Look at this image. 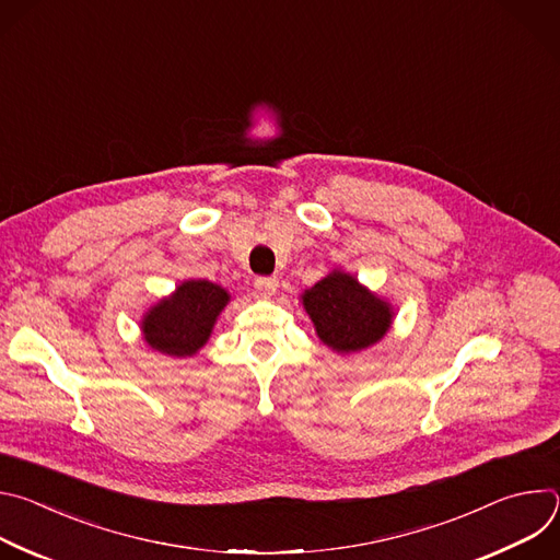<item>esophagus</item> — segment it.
Returning <instances> with one entry per match:
<instances>
[{
	"instance_id": "1",
	"label": "esophagus",
	"mask_w": 560,
	"mask_h": 560,
	"mask_svg": "<svg viewBox=\"0 0 560 560\" xmlns=\"http://www.w3.org/2000/svg\"><path fill=\"white\" fill-rule=\"evenodd\" d=\"M277 288H279V279L277 277H259V279H255V290L264 299H270L277 292Z\"/></svg>"
}]
</instances>
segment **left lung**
I'll list each match as a JSON object with an SVG mask.
<instances>
[{"label": "left lung", "mask_w": 560, "mask_h": 560, "mask_svg": "<svg viewBox=\"0 0 560 560\" xmlns=\"http://www.w3.org/2000/svg\"><path fill=\"white\" fill-rule=\"evenodd\" d=\"M301 299L318 339L339 354L374 346L392 326V305L341 270H332Z\"/></svg>", "instance_id": "obj_1"}]
</instances>
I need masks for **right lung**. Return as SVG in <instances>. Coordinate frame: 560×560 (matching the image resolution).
Segmentation results:
<instances>
[{"label":"right lung","instance_id":"right-lung-1","mask_svg":"<svg viewBox=\"0 0 560 560\" xmlns=\"http://www.w3.org/2000/svg\"><path fill=\"white\" fill-rule=\"evenodd\" d=\"M228 301L230 294L212 281H184L171 296L143 314V341L168 357H192L210 339L217 316Z\"/></svg>","mask_w":560,"mask_h":560}]
</instances>
